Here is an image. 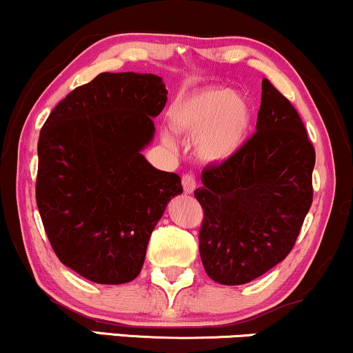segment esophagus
Listing matches in <instances>:
<instances>
[{"instance_id":"esophagus-1","label":"esophagus","mask_w":353,"mask_h":353,"mask_svg":"<svg viewBox=\"0 0 353 353\" xmlns=\"http://www.w3.org/2000/svg\"><path fill=\"white\" fill-rule=\"evenodd\" d=\"M181 185H183V190L187 193H193L196 188V176L193 173H185L181 176Z\"/></svg>"}]
</instances>
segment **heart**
I'll use <instances>...</instances> for the list:
<instances>
[{
    "mask_svg": "<svg viewBox=\"0 0 353 353\" xmlns=\"http://www.w3.org/2000/svg\"><path fill=\"white\" fill-rule=\"evenodd\" d=\"M180 132L198 134L196 150L208 161L225 160L239 150L250 128V108L227 86H212L180 101L170 112ZM168 145L172 138L165 137Z\"/></svg>",
    "mask_w": 353,
    "mask_h": 353,
    "instance_id": "obj_1",
    "label": "heart"
}]
</instances>
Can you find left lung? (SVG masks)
<instances>
[{"label": "left lung", "mask_w": 353, "mask_h": 353, "mask_svg": "<svg viewBox=\"0 0 353 353\" xmlns=\"http://www.w3.org/2000/svg\"><path fill=\"white\" fill-rule=\"evenodd\" d=\"M315 150L302 118L267 78L256 132L228 160L201 172L200 256L221 285H243L294 248L314 188Z\"/></svg>", "instance_id": "left-lung-1"}]
</instances>
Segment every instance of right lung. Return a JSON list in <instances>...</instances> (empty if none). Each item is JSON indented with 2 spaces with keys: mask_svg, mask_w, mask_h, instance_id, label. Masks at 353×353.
I'll use <instances>...</instances> for the list:
<instances>
[{
  "mask_svg": "<svg viewBox=\"0 0 353 353\" xmlns=\"http://www.w3.org/2000/svg\"><path fill=\"white\" fill-rule=\"evenodd\" d=\"M157 74L101 73L66 94L38 140L37 205L59 262L103 285L132 282L176 173L141 155L166 105Z\"/></svg>",
  "mask_w": 353,
  "mask_h": 353,
  "instance_id": "right-lung-1",
  "label": "right lung"
}]
</instances>
